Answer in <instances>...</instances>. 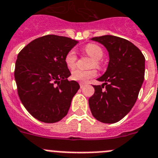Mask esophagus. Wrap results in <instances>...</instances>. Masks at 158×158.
Masks as SVG:
<instances>
[{
  "label": "esophagus",
  "instance_id": "34e87169",
  "mask_svg": "<svg viewBox=\"0 0 158 158\" xmlns=\"http://www.w3.org/2000/svg\"><path fill=\"white\" fill-rule=\"evenodd\" d=\"M79 85H80V88H83V87L85 86V83H79Z\"/></svg>",
  "mask_w": 158,
  "mask_h": 158
}]
</instances>
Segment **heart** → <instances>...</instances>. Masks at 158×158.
<instances>
[{
    "mask_svg": "<svg viewBox=\"0 0 158 158\" xmlns=\"http://www.w3.org/2000/svg\"><path fill=\"white\" fill-rule=\"evenodd\" d=\"M84 52L88 55L90 58L93 59L91 64V68H99L100 60L103 57L104 52L102 48L95 44H88L84 47ZM77 56L74 51H70L65 56L64 62L69 69H74L76 66ZM96 75V71L94 70L90 71H81V70H75L71 73V79L75 81H79L81 83H85L91 78H94Z\"/></svg>",
    "mask_w": 158,
    "mask_h": 158,
    "instance_id": "obj_1",
    "label": "heart"
}]
</instances>
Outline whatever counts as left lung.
<instances>
[{"label": "left lung", "instance_id": "obj_1", "mask_svg": "<svg viewBox=\"0 0 158 158\" xmlns=\"http://www.w3.org/2000/svg\"><path fill=\"white\" fill-rule=\"evenodd\" d=\"M90 40L102 44L110 59L106 72L97 79L103 83L93 86L90 111L101 123H117L136 102L144 81L145 57L134 44L123 38L106 35Z\"/></svg>", "mask_w": 158, "mask_h": 158}]
</instances>
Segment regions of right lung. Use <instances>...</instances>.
Returning <instances> with one entry per match:
<instances>
[{
  "mask_svg": "<svg viewBox=\"0 0 158 158\" xmlns=\"http://www.w3.org/2000/svg\"><path fill=\"white\" fill-rule=\"evenodd\" d=\"M79 41L47 35L37 38L20 52L15 66L17 92L26 110L46 123L60 121L68 114L79 89L64 62L66 54Z\"/></svg>",
  "mask_w": 158,
  "mask_h": 158,
  "instance_id": "obj_1",
  "label": "right lung"
}]
</instances>
